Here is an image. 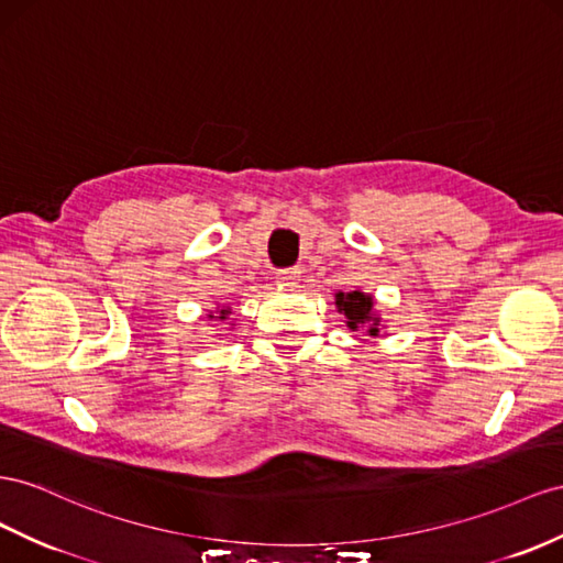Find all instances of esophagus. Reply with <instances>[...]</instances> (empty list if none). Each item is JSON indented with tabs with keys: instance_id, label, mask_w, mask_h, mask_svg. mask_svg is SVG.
Returning a JSON list of instances; mask_svg holds the SVG:
<instances>
[{
	"instance_id": "obj_1",
	"label": "esophagus",
	"mask_w": 563,
	"mask_h": 563,
	"mask_svg": "<svg viewBox=\"0 0 563 563\" xmlns=\"http://www.w3.org/2000/svg\"><path fill=\"white\" fill-rule=\"evenodd\" d=\"M277 279H279V286L296 288V286H298V282H300V269H296V267L279 269V272H277Z\"/></svg>"
}]
</instances>
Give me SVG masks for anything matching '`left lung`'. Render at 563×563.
I'll list each match as a JSON object with an SVG mask.
<instances>
[{"label": "left lung", "mask_w": 563, "mask_h": 563, "mask_svg": "<svg viewBox=\"0 0 563 563\" xmlns=\"http://www.w3.org/2000/svg\"><path fill=\"white\" fill-rule=\"evenodd\" d=\"M336 308L345 314V324L351 331H364L367 336H378L382 329V317L374 314V300L372 296L362 291H339L336 294Z\"/></svg>", "instance_id": "8db88e82"}]
</instances>
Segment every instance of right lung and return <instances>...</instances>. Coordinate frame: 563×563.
Returning <instances> with one entry per match:
<instances>
[{
  "instance_id": "obj_1",
  "label": "right lung",
  "mask_w": 563,
  "mask_h": 563,
  "mask_svg": "<svg viewBox=\"0 0 563 563\" xmlns=\"http://www.w3.org/2000/svg\"><path fill=\"white\" fill-rule=\"evenodd\" d=\"M227 314H230V308H222L218 312H210V319H220V322H224Z\"/></svg>"
}]
</instances>
